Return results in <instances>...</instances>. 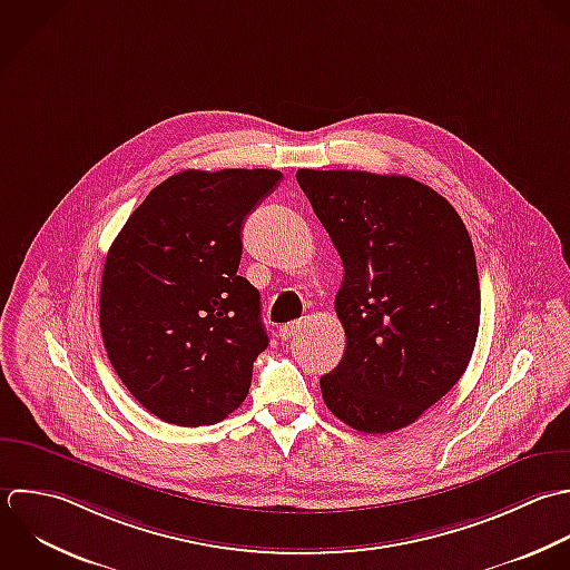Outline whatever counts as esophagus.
<instances>
[{
  "label": "esophagus",
  "mask_w": 570,
  "mask_h": 570,
  "mask_svg": "<svg viewBox=\"0 0 570 570\" xmlns=\"http://www.w3.org/2000/svg\"><path fill=\"white\" fill-rule=\"evenodd\" d=\"M302 328V322H291V324H284V326H279V337L284 340V342H288L291 337H295L297 335V331Z\"/></svg>",
  "instance_id": "esophagus-1"
}]
</instances>
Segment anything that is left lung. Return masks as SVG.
<instances>
[{"instance_id": "left-lung-1", "label": "left lung", "mask_w": 570, "mask_h": 570, "mask_svg": "<svg viewBox=\"0 0 570 570\" xmlns=\"http://www.w3.org/2000/svg\"><path fill=\"white\" fill-rule=\"evenodd\" d=\"M344 264L342 362L320 380L328 411L362 433L413 424L464 375L480 331V277L458 210L404 175L297 170Z\"/></svg>"}]
</instances>
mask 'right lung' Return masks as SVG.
Segmentation results:
<instances>
[{"mask_svg":"<svg viewBox=\"0 0 570 570\" xmlns=\"http://www.w3.org/2000/svg\"><path fill=\"white\" fill-rule=\"evenodd\" d=\"M279 170H181L132 210L108 248L99 328L130 395L177 426L222 422L268 346L259 291L237 275L244 219Z\"/></svg>","mask_w":570,"mask_h":570,"instance_id":"add662e5","label":"right lung"}]
</instances>
